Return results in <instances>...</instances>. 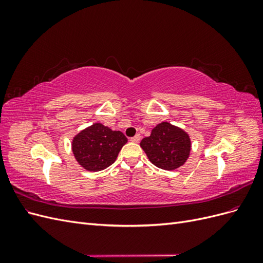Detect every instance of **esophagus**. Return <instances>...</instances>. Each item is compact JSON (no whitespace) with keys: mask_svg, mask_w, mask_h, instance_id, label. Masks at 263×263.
Returning <instances> with one entry per match:
<instances>
[{"mask_svg":"<svg viewBox=\"0 0 263 263\" xmlns=\"http://www.w3.org/2000/svg\"><path fill=\"white\" fill-rule=\"evenodd\" d=\"M139 140H140V135L139 134H137L136 136H134V137L130 138L132 142H139Z\"/></svg>","mask_w":263,"mask_h":263,"instance_id":"1","label":"esophagus"}]
</instances>
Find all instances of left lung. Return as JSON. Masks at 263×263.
<instances>
[{
    "label": "left lung",
    "mask_w": 263,
    "mask_h": 263,
    "mask_svg": "<svg viewBox=\"0 0 263 263\" xmlns=\"http://www.w3.org/2000/svg\"><path fill=\"white\" fill-rule=\"evenodd\" d=\"M149 161L162 170L172 171L186 162L192 142L190 135L181 127L169 122L155 126L149 137L140 141Z\"/></svg>",
    "instance_id": "left-lung-1"
}]
</instances>
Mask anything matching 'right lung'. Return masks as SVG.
<instances>
[{"instance_id": "obj_1", "label": "right lung", "mask_w": 263, "mask_h": 263, "mask_svg": "<svg viewBox=\"0 0 263 263\" xmlns=\"http://www.w3.org/2000/svg\"><path fill=\"white\" fill-rule=\"evenodd\" d=\"M128 141L119 130H112L101 123L79 132L71 142L77 162L92 172L104 170L113 164L119 151Z\"/></svg>"}]
</instances>
